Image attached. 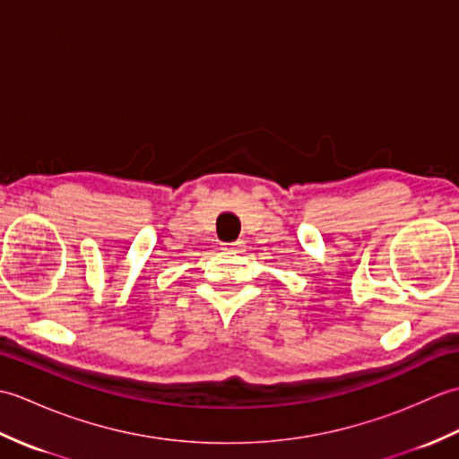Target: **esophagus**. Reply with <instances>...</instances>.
<instances>
[{
  "label": "esophagus",
  "instance_id": "34e87169",
  "mask_svg": "<svg viewBox=\"0 0 459 459\" xmlns=\"http://www.w3.org/2000/svg\"><path fill=\"white\" fill-rule=\"evenodd\" d=\"M245 242L242 240H237V242H224L222 245V250L227 252H235V255H240V252H245Z\"/></svg>",
  "mask_w": 459,
  "mask_h": 459
}]
</instances>
